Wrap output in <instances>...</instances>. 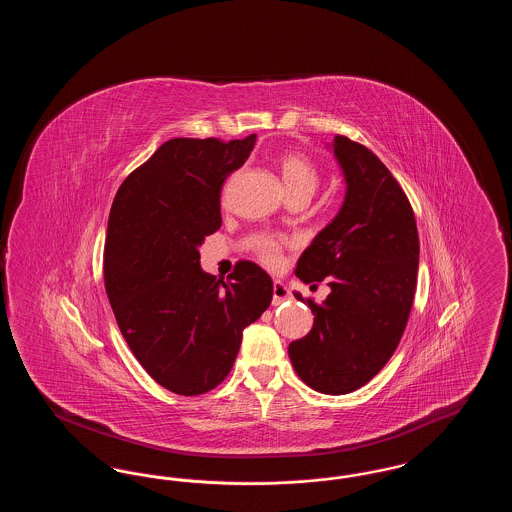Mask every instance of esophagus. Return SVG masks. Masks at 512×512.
<instances>
[{
	"instance_id": "obj_1",
	"label": "esophagus",
	"mask_w": 512,
	"mask_h": 512,
	"mask_svg": "<svg viewBox=\"0 0 512 512\" xmlns=\"http://www.w3.org/2000/svg\"><path fill=\"white\" fill-rule=\"evenodd\" d=\"M290 297H292V293L288 290V286H286L284 282L276 280L274 286H272V305L278 307V305H282L284 301H288Z\"/></svg>"
}]
</instances>
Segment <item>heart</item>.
I'll list each match as a JSON object with an SVG mask.
<instances>
[{
  "label": "heart",
  "instance_id": "1",
  "mask_svg": "<svg viewBox=\"0 0 512 512\" xmlns=\"http://www.w3.org/2000/svg\"><path fill=\"white\" fill-rule=\"evenodd\" d=\"M280 174L288 195L309 194L317 190L318 171L315 163L303 153H286L280 159ZM259 255L268 265H276L280 259L278 244L272 238L259 242Z\"/></svg>",
  "mask_w": 512,
  "mask_h": 512
}]
</instances>
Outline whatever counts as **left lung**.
Returning <instances> with one entry per match:
<instances>
[{"mask_svg": "<svg viewBox=\"0 0 512 512\" xmlns=\"http://www.w3.org/2000/svg\"><path fill=\"white\" fill-rule=\"evenodd\" d=\"M330 147L345 180L343 203L295 268L305 284L326 278L330 293L322 303L307 299L313 328L288 353L309 388L343 395L363 388L397 349L413 307L420 247L413 207L386 165L340 134Z\"/></svg>", "mask_w": 512, "mask_h": 512, "instance_id": "1", "label": "left lung"}]
</instances>
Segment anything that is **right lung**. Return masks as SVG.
I'll return each mask as SVG.
<instances>
[{
    "instance_id": "add662e5",
    "label": "right lung",
    "mask_w": 512,
    "mask_h": 512,
    "mask_svg": "<svg viewBox=\"0 0 512 512\" xmlns=\"http://www.w3.org/2000/svg\"><path fill=\"white\" fill-rule=\"evenodd\" d=\"M255 134L228 144L174 138L124 180L103 251V278L122 338L147 374L178 395L217 388L232 370L245 326L272 301V280L240 261L217 282L199 263L217 232L220 190Z\"/></svg>"
}]
</instances>
